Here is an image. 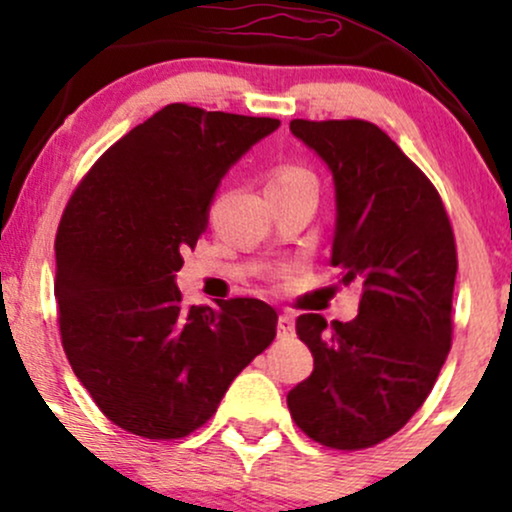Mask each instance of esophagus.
I'll return each instance as SVG.
<instances>
[{
    "instance_id": "1",
    "label": "esophagus",
    "mask_w": 512,
    "mask_h": 512,
    "mask_svg": "<svg viewBox=\"0 0 512 512\" xmlns=\"http://www.w3.org/2000/svg\"><path fill=\"white\" fill-rule=\"evenodd\" d=\"M293 332H296V320H293V315L281 313L279 322H276V334H279V339H289L293 337Z\"/></svg>"
}]
</instances>
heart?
I'll use <instances>...</instances> for the list:
<instances>
[{
  "label": "heart",
  "instance_id": "heart-1",
  "mask_svg": "<svg viewBox=\"0 0 512 512\" xmlns=\"http://www.w3.org/2000/svg\"><path fill=\"white\" fill-rule=\"evenodd\" d=\"M301 182H313L308 170L301 168V166H291V163H284V166H276L272 173H269L267 192L284 190V187L301 185Z\"/></svg>",
  "mask_w": 512,
  "mask_h": 512
}]
</instances>
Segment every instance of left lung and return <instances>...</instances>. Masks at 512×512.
Masks as SVG:
<instances>
[{
  "label": "left lung",
  "instance_id": "8db88e82",
  "mask_svg": "<svg viewBox=\"0 0 512 512\" xmlns=\"http://www.w3.org/2000/svg\"><path fill=\"white\" fill-rule=\"evenodd\" d=\"M337 190L332 267L361 286L351 322L298 315L315 358L286 397L315 443L363 450L395 436L426 402L452 344L455 233L436 185L378 125L293 120Z\"/></svg>",
  "mask_w": 512,
  "mask_h": 512
}]
</instances>
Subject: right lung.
I'll list each match as a JSON object with an SVG mask.
<instances>
[{"label":"right lung","mask_w":512,"mask_h":512,"mask_svg":"<svg viewBox=\"0 0 512 512\" xmlns=\"http://www.w3.org/2000/svg\"><path fill=\"white\" fill-rule=\"evenodd\" d=\"M279 125L170 103L117 139L64 207L55 238L64 354L96 407L134 436H190L274 342L272 305L185 308L175 272L207 231L226 170Z\"/></svg>","instance_id":"obj_1"}]
</instances>
